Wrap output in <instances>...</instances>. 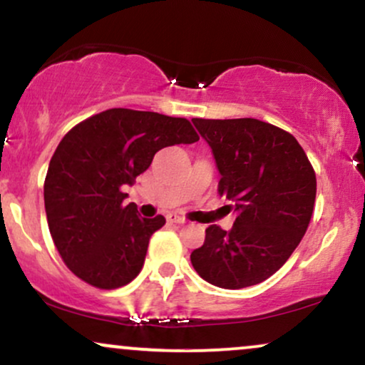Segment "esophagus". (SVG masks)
<instances>
[{
    "mask_svg": "<svg viewBox=\"0 0 365 365\" xmlns=\"http://www.w3.org/2000/svg\"><path fill=\"white\" fill-rule=\"evenodd\" d=\"M167 220H169L170 224H184V222H186V218L175 215V213H169V215H167Z\"/></svg>",
    "mask_w": 365,
    "mask_h": 365,
    "instance_id": "esophagus-1",
    "label": "esophagus"
}]
</instances>
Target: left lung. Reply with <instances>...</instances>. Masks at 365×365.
Masks as SVG:
<instances>
[{
    "instance_id": "obj_1",
    "label": "left lung",
    "mask_w": 365,
    "mask_h": 365,
    "mask_svg": "<svg viewBox=\"0 0 365 365\" xmlns=\"http://www.w3.org/2000/svg\"><path fill=\"white\" fill-rule=\"evenodd\" d=\"M215 157L218 195L237 218L227 232L210 225L191 252L196 273L222 289L261 284L299 246L316 200V174L289 131L252 118L192 119Z\"/></svg>"
}]
</instances>
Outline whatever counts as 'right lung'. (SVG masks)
<instances>
[{"mask_svg":"<svg viewBox=\"0 0 365 365\" xmlns=\"http://www.w3.org/2000/svg\"><path fill=\"white\" fill-rule=\"evenodd\" d=\"M200 136L184 118L115 107L71 128L44 181L47 225L64 264L97 289H119L143 268L148 241L165 218L124 205L131 186L164 147Z\"/></svg>","mask_w":365,"mask_h":365,"instance_id":"right-lung-1","label":"right lung"}]
</instances>
